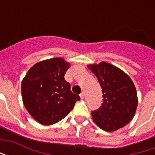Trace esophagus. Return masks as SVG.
<instances>
[{"label": "esophagus", "instance_id": "obj_1", "mask_svg": "<svg viewBox=\"0 0 155 155\" xmlns=\"http://www.w3.org/2000/svg\"><path fill=\"white\" fill-rule=\"evenodd\" d=\"M80 97H81V100H83V99H84V92H82V93L80 94Z\"/></svg>", "mask_w": 155, "mask_h": 155}]
</instances>
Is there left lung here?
I'll list each match as a JSON object with an SVG mask.
<instances>
[{
    "mask_svg": "<svg viewBox=\"0 0 155 155\" xmlns=\"http://www.w3.org/2000/svg\"><path fill=\"white\" fill-rule=\"evenodd\" d=\"M103 92V104L92 111L94 122L102 130L112 132L125 126L134 116L138 105L136 89L130 77L107 62L90 64Z\"/></svg>",
    "mask_w": 155,
    "mask_h": 155,
    "instance_id": "obj_1",
    "label": "left lung"
}]
</instances>
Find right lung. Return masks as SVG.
<instances>
[{
    "instance_id": "right-lung-1",
    "label": "right lung",
    "mask_w": 155,
    "mask_h": 155,
    "mask_svg": "<svg viewBox=\"0 0 155 155\" xmlns=\"http://www.w3.org/2000/svg\"><path fill=\"white\" fill-rule=\"evenodd\" d=\"M70 64L57 57L34 64L21 82L23 103L37 122L50 125L64 119L81 100L64 80Z\"/></svg>"
}]
</instances>
